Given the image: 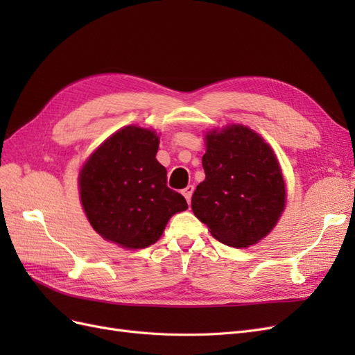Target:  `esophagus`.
Segmentation results:
<instances>
[{"label": "esophagus", "mask_w": 355, "mask_h": 355, "mask_svg": "<svg viewBox=\"0 0 355 355\" xmlns=\"http://www.w3.org/2000/svg\"><path fill=\"white\" fill-rule=\"evenodd\" d=\"M192 192H194V187L192 185H188L184 191H182V194H184V197L187 198V201H188V204L191 202V197H192Z\"/></svg>", "instance_id": "esophagus-1"}]
</instances>
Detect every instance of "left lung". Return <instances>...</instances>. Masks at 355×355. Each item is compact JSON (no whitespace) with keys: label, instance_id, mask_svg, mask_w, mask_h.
I'll return each mask as SVG.
<instances>
[{"label":"left lung","instance_id":"1","mask_svg":"<svg viewBox=\"0 0 355 355\" xmlns=\"http://www.w3.org/2000/svg\"><path fill=\"white\" fill-rule=\"evenodd\" d=\"M206 142V179L192 194V211L218 241L249 247L282 216L286 187L280 166L270 145L244 125L210 132Z\"/></svg>","mask_w":355,"mask_h":355}]
</instances>
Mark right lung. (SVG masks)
<instances>
[{"label":"right lung","instance_id":"obj_1","mask_svg":"<svg viewBox=\"0 0 355 355\" xmlns=\"http://www.w3.org/2000/svg\"><path fill=\"white\" fill-rule=\"evenodd\" d=\"M158 136L127 125L96 149L80 175V194L92 227L127 249H144L163 234L167 220L188 209L167 187V170L155 155Z\"/></svg>","mask_w":355,"mask_h":355}]
</instances>
